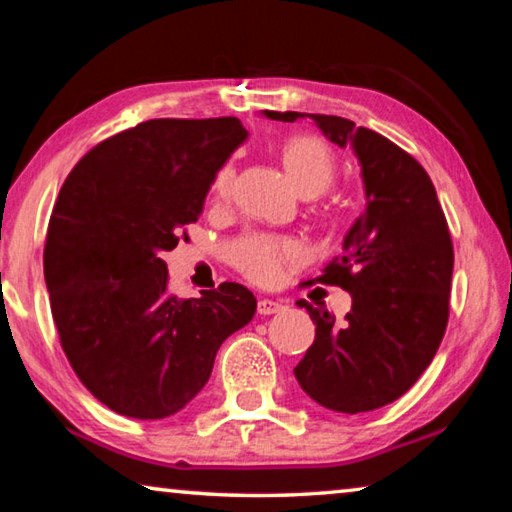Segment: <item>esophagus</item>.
Returning a JSON list of instances; mask_svg holds the SVG:
<instances>
[{"mask_svg":"<svg viewBox=\"0 0 512 512\" xmlns=\"http://www.w3.org/2000/svg\"><path fill=\"white\" fill-rule=\"evenodd\" d=\"M282 309V302H277V300H268V298H262L257 302V311L262 316H271V314H277V311Z\"/></svg>","mask_w":512,"mask_h":512,"instance_id":"1","label":"esophagus"}]
</instances>
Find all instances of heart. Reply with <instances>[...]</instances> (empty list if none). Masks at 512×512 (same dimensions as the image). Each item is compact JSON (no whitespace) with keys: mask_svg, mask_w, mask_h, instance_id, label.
<instances>
[{"mask_svg":"<svg viewBox=\"0 0 512 512\" xmlns=\"http://www.w3.org/2000/svg\"><path fill=\"white\" fill-rule=\"evenodd\" d=\"M282 167L300 194L325 192L334 178L336 160L329 146L314 135H298L282 146ZM232 169L223 167L214 180V196L225 198L230 192ZM300 246L289 239L264 235L244 237L230 250L232 264L255 282H275L280 277L284 259L298 257Z\"/></svg>","mask_w":512,"mask_h":512,"instance_id":"1","label":"heart"}]
</instances>
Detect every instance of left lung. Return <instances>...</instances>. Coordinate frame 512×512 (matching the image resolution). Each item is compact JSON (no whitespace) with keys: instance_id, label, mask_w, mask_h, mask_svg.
<instances>
[{"instance_id":"8db88e82","label":"left lung","mask_w":512,"mask_h":512,"mask_svg":"<svg viewBox=\"0 0 512 512\" xmlns=\"http://www.w3.org/2000/svg\"><path fill=\"white\" fill-rule=\"evenodd\" d=\"M275 121L311 119L329 142L350 146L361 169L366 210L318 282L352 296L336 323L305 300L314 345L293 370L311 400L336 413L375 411L418 381L443 341L454 248L436 189L418 162L384 135L334 115L264 110Z\"/></svg>"}]
</instances>
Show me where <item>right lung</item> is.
<instances>
[{"label": "right lung", "mask_w": 512, "mask_h": 512, "mask_svg": "<svg viewBox=\"0 0 512 512\" xmlns=\"http://www.w3.org/2000/svg\"><path fill=\"white\" fill-rule=\"evenodd\" d=\"M246 140L237 117L149 119L94 146L60 189L45 246L51 314L83 386L119 415L185 409L221 343L255 316L237 282L169 296L162 259Z\"/></svg>", "instance_id": "1"}]
</instances>
